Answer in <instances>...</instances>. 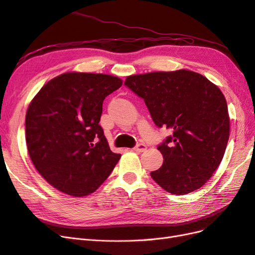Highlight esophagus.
<instances>
[{
	"instance_id": "1",
	"label": "esophagus",
	"mask_w": 255,
	"mask_h": 255,
	"mask_svg": "<svg viewBox=\"0 0 255 255\" xmlns=\"http://www.w3.org/2000/svg\"><path fill=\"white\" fill-rule=\"evenodd\" d=\"M133 150L137 153H140V152H143L146 150V145L144 143H138Z\"/></svg>"
}]
</instances>
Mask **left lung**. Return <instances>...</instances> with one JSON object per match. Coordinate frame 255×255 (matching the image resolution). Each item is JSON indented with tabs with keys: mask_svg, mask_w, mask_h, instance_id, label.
<instances>
[{
	"mask_svg": "<svg viewBox=\"0 0 255 255\" xmlns=\"http://www.w3.org/2000/svg\"><path fill=\"white\" fill-rule=\"evenodd\" d=\"M154 123L173 130L157 146L164 163L152 179L173 195H186L211 179L225 155L230 117L221 90L202 74L185 70L127 76Z\"/></svg>",
	"mask_w": 255,
	"mask_h": 255,
	"instance_id": "left-lung-1",
	"label": "left lung"
}]
</instances>
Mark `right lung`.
Masks as SVG:
<instances>
[{"label":"right lung","instance_id":"right-lung-1","mask_svg":"<svg viewBox=\"0 0 255 255\" xmlns=\"http://www.w3.org/2000/svg\"><path fill=\"white\" fill-rule=\"evenodd\" d=\"M121 86L114 75L66 72L44 84L30 101L28 154L54 188L85 197L110 176L121 155L112 152L99 122L105 97Z\"/></svg>","mask_w":255,"mask_h":255}]
</instances>
